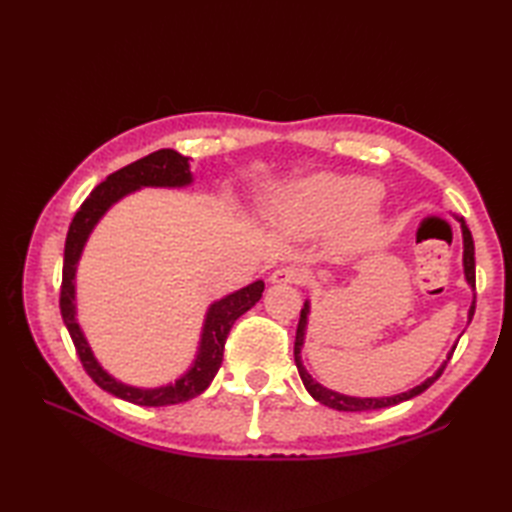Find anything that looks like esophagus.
<instances>
[{
	"label": "esophagus",
	"instance_id": "1",
	"mask_svg": "<svg viewBox=\"0 0 512 512\" xmlns=\"http://www.w3.org/2000/svg\"><path fill=\"white\" fill-rule=\"evenodd\" d=\"M303 281H306V273L295 266H281L273 270V275H270V284L288 286V284H303Z\"/></svg>",
	"mask_w": 512,
	"mask_h": 512
}]
</instances>
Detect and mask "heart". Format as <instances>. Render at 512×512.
Wrapping results in <instances>:
<instances>
[{"instance_id": "1", "label": "heart", "mask_w": 512, "mask_h": 512, "mask_svg": "<svg viewBox=\"0 0 512 512\" xmlns=\"http://www.w3.org/2000/svg\"><path fill=\"white\" fill-rule=\"evenodd\" d=\"M378 187L367 178L317 173L290 187L277 204V217L301 233H321L341 226L339 248L358 253L376 244L380 213L369 206Z\"/></svg>"}]
</instances>
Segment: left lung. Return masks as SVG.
I'll return each mask as SVG.
<instances>
[{"instance_id": "1", "label": "left lung", "mask_w": 512, "mask_h": 512, "mask_svg": "<svg viewBox=\"0 0 512 512\" xmlns=\"http://www.w3.org/2000/svg\"><path fill=\"white\" fill-rule=\"evenodd\" d=\"M455 220L460 222V228H462V266H464V279L466 284L471 286L473 290V301H471V308H469V323L473 319L475 314V246H473V235L469 231V226H466L464 217L455 215ZM308 317H310V301L306 299V303H303L301 308V317H299V325H297V336H295V363H297V369H299V376L303 380V387L308 389V394L319 400L321 405L325 407H332V409H339V411H372V409H385V407H394L398 405V402H405V400H411L420 396L424 389H429L436 380L442 376L444 367H447V363L451 361V356L455 352V343L451 347V352L447 354V361H444L436 372H433L427 380H422L420 385L411 387L407 391H402V394H394V396H380V398H358V396H347V394H339V391L334 389H328L323 387L317 378H312L308 374V369L303 367V361H301V350H303V343H306V332H308Z\"/></svg>"}]
</instances>
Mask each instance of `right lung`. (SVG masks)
Segmentation results:
<instances>
[{"label":"right lung","instance_id":"obj_1","mask_svg":"<svg viewBox=\"0 0 512 512\" xmlns=\"http://www.w3.org/2000/svg\"><path fill=\"white\" fill-rule=\"evenodd\" d=\"M193 184V173L189 158L173 149H160L140 158L132 165L114 171L107 176L105 182L96 187L90 198L81 204L76 211L74 220L70 224L68 237H65V253H63V284H61V317L65 328H68L72 343L76 347L85 372L90 374L96 385L101 389L110 391L112 396L123 398L127 402H134L140 407H167L178 405V402H187L211 385L217 369L222 365L224 356V343L228 339L233 323L248 312L255 303L262 299L264 281L257 279L253 284L239 288L231 295L213 301L209 310L204 314L202 334L198 343V352H195L193 363L187 372L176 383H167L160 387H134L127 385L123 380L114 378L107 369L99 363L94 356L92 347L85 339L79 321H76V270L83 255V248L88 244L92 231L103 220V215L112 209L116 202L127 198L129 193H136L138 189L154 187V189H182Z\"/></svg>","mask_w":512,"mask_h":512}]
</instances>
